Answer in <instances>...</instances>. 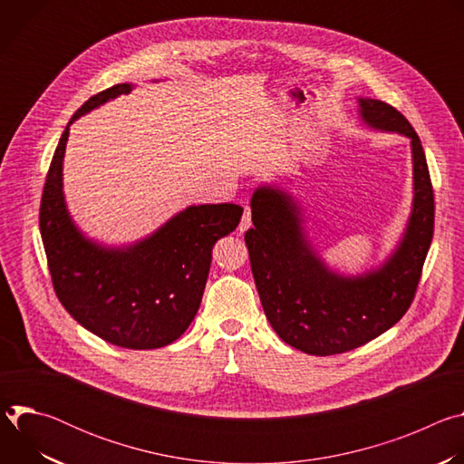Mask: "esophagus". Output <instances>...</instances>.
<instances>
[{
    "label": "esophagus",
    "instance_id": "1",
    "mask_svg": "<svg viewBox=\"0 0 464 464\" xmlns=\"http://www.w3.org/2000/svg\"><path fill=\"white\" fill-rule=\"evenodd\" d=\"M249 227H251V209L246 208V209H244V217H242V220H240V224H238V231L244 233V231H247Z\"/></svg>",
    "mask_w": 464,
    "mask_h": 464
}]
</instances>
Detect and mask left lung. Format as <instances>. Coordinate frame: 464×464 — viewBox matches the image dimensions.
I'll list each match as a JSON object with an SVG mask.
<instances>
[{
	"mask_svg": "<svg viewBox=\"0 0 464 464\" xmlns=\"http://www.w3.org/2000/svg\"><path fill=\"white\" fill-rule=\"evenodd\" d=\"M365 126L411 140L413 204L392 253L362 276L330 270L310 244L303 209L277 185L251 196L253 227L246 231L251 272L279 338L312 356L353 351L378 338L408 312L433 238V188L424 149L410 121L387 102L360 97Z\"/></svg>",
	"mask_w": 464,
	"mask_h": 464,
	"instance_id": "1",
	"label": "left lung"
}]
</instances>
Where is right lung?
Returning <instances> with one entry per match:
<instances>
[{
  "mask_svg": "<svg viewBox=\"0 0 464 464\" xmlns=\"http://www.w3.org/2000/svg\"><path fill=\"white\" fill-rule=\"evenodd\" d=\"M134 84H115L90 97L58 141L40 204V233L53 288L86 330L122 349H160L176 342L200 308L213 246L237 229L235 204L188 206L152 235L130 246L88 238L65 206L62 167L70 126Z\"/></svg>",
  "mask_w": 464,
  "mask_h": 464,
  "instance_id": "obj_1",
  "label": "right lung"
}]
</instances>
